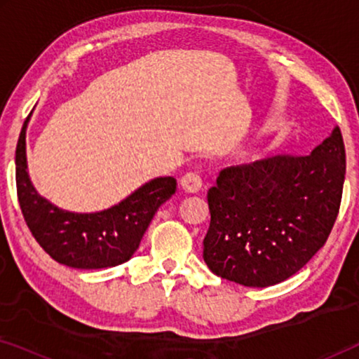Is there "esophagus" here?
I'll use <instances>...</instances> for the list:
<instances>
[{
    "label": "esophagus",
    "mask_w": 359,
    "mask_h": 359,
    "mask_svg": "<svg viewBox=\"0 0 359 359\" xmlns=\"http://www.w3.org/2000/svg\"><path fill=\"white\" fill-rule=\"evenodd\" d=\"M181 186H183L184 191L188 193H198V191L203 188V178L198 171H188L183 178H181Z\"/></svg>",
    "instance_id": "obj_1"
}]
</instances>
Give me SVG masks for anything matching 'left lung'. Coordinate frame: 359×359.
Here are the masks:
<instances>
[{
    "mask_svg": "<svg viewBox=\"0 0 359 359\" xmlns=\"http://www.w3.org/2000/svg\"><path fill=\"white\" fill-rule=\"evenodd\" d=\"M345 173L338 127L312 154L220 170L208 191L205 264L248 287L291 278L325 245L340 210Z\"/></svg>",
    "mask_w": 359,
    "mask_h": 359,
    "instance_id": "1",
    "label": "left lung"
}]
</instances>
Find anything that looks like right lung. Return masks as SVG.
<instances>
[{
	"instance_id": "add662e5",
	"label": "right lung",
	"mask_w": 359,
	"mask_h": 359,
	"mask_svg": "<svg viewBox=\"0 0 359 359\" xmlns=\"http://www.w3.org/2000/svg\"><path fill=\"white\" fill-rule=\"evenodd\" d=\"M24 121L16 147V188L32 237L55 262L78 269L111 268L126 263L139 248L156 209L176 191L173 176L151 180L114 208L73 214L37 194L27 176Z\"/></svg>"
}]
</instances>
